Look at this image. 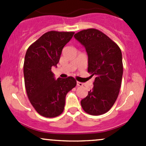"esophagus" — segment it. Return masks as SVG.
<instances>
[{
    "instance_id": "1",
    "label": "esophagus",
    "mask_w": 146,
    "mask_h": 146,
    "mask_svg": "<svg viewBox=\"0 0 146 146\" xmlns=\"http://www.w3.org/2000/svg\"><path fill=\"white\" fill-rule=\"evenodd\" d=\"M82 85H82V82L77 81V86H80V87H81V86H82Z\"/></svg>"
}]
</instances>
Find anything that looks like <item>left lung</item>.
<instances>
[{
    "label": "left lung",
    "mask_w": 146,
    "mask_h": 146,
    "mask_svg": "<svg viewBox=\"0 0 146 146\" xmlns=\"http://www.w3.org/2000/svg\"><path fill=\"white\" fill-rule=\"evenodd\" d=\"M85 48L88 71L95 78L93 88L80 104L91 115H101L114 105L119 93L123 76L121 51L119 46L101 31L84 29L74 35Z\"/></svg>",
    "instance_id": "8db88e82"
}]
</instances>
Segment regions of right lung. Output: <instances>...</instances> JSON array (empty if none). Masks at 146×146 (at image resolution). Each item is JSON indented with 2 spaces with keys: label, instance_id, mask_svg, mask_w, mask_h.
I'll use <instances>...</instances> for the list:
<instances>
[{
  "label": "right lung",
  "instance_id": "1",
  "mask_svg": "<svg viewBox=\"0 0 146 146\" xmlns=\"http://www.w3.org/2000/svg\"><path fill=\"white\" fill-rule=\"evenodd\" d=\"M73 35V32L50 31L29 46L26 52L23 67L26 92L32 105L43 117L59 116L64 111L66 95L76 85L73 77L56 80L51 72Z\"/></svg>",
  "mask_w": 146,
  "mask_h": 146
}]
</instances>
